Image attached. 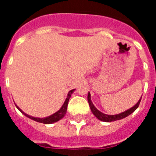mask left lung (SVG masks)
Returning a JSON list of instances; mask_svg holds the SVG:
<instances>
[{"mask_svg": "<svg viewBox=\"0 0 156 156\" xmlns=\"http://www.w3.org/2000/svg\"><path fill=\"white\" fill-rule=\"evenodd\" d=\"M140 100H141V98H140V99L138 101V102H137V104L135 105L134 106H133L131 108H129V109L125 111L124 112L117 114V115H106V114L102 113L101 112H100L99 110H98L97 108H95L94 105V104L92 103L91 100H90V92L88 93V95H87V101H88V103H89V105H90V110H91V112H92V113H93L95 116L97 117L99 120L104 121V122H113V121L119 120V119H123V118H125V117L128 116V115H130L132 112H133L135 110L138 108V106H139V105H140Z\"/></svg>", "mask_w": 156, "mask_h": 156, "instance_id": "1", "label": "left lung"}]
</instances>
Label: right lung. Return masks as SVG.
I'll return each mask as SVG.
<instances>
[{"label":"right lung","instance_id":"right-lung-1","mask_svg":"<svg viewBox=\"0 0 156 156\" xmlns=\"http://www.w3.org/2000/svg\"><path fill=\"white\" fill-rule=\"evenodd\" d=\"M74 90H75V89H73V90H71L70 91H69L68 96H67V98H66L64 104H63L62 106V108H60V109H59L57 112L54 113L53 115H50V116L46 117V118H42V119H41V118H35V117L30 116V115L24 113V112H23L22 111V110L20 109V108H19L17 105H16V107H17L18 109L21 112H23V113L26 116L29 117L30 119H33V120L37 121V122H42V123H44V124L53 123V122H57V121L60 120V119H62L63 117L65 116V115H66V111H67V106H68L69 100L70 97H71V94H73V92L74 91Z\"/></svg>","mask_w":156,"mask_h":156}]
</instances>
